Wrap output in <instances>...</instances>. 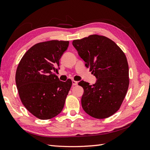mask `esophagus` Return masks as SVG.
I'll return each instance as SVG.
<instances>
[{"mask_svg":"<svg viewBox=\"0 0 150 150\" xmlns=\"http://www.w3.org/2000/svg\"><path fill=\"white\" fill-rule=\"evenodd\" d=\"M77 84H78V82L77 81H75L74 80L72 81V84H73V86H76V85H77Z\"/></svg>","mask_w":150,"mask_h":150,"instance_id":"obj_1","label":"esophagus"}]
</instances>
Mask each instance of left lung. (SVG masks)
Here are the masks:
<instances>
[{
	"mask_svg": "<svg viewBox=\"0 0 150 150\" xmlns=\"http://www.w3.org/2000/svg\"><path fill=\"white\" fill-rule=\"evenodd\" d=\"M73 46L97 78L94 84L82 81V106L89 115L106 119L119 110L129 83V67L125 54L109 38L91 35L74 40Z\"/></svg>",
	"mask_w": 150,
	"mask_h": 150,
	"instance_id": "left-lung-1",
	"label": "left lung"
}]
</instances>
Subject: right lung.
I'll return each instance as SVG.
<instances>
[{"label": "right lung", "mask_w": 150, "mask_h": 150, "mask_svg": "<svg viewBox=\"0 0 150 150\" xmlns=\"http://www.w3.org/2000/svg\"><path fill=\"white\" fill-rule=\"evenodd\" d=\"M68 46L69 41L64 40L37 43L18 64L15 82L19 97L24 107L38 119L55 117L64 106L72 81H60L53 72L59 69V60Z\"/></svg>", "instance_id": "right-lung-1"}]
</instances>
